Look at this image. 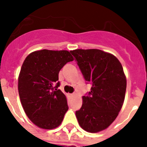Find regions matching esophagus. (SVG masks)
Wrapping results in <instances>:
<instances>
[{
  "label": "esophagus",
  "mask_w": 147,
  "mask_h": 147,
  "mask_svg": "<svg viewBox=\"0 0 147 147\" xmlns=\"http://www.w3.org/2000/svg\"><path fill=\"white\" fill-rule=\"evenodd\" d=\"M70 97H71V98H73V97L75 96V93H70L69 94Z\"/></svg>",
  "instance_id": "34e87169"
}]
</instances>
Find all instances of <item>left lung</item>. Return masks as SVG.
Wrapping results in <instances>:
<instances>
[{
	"label": "left lung",
	"instance_id": "obj_1",
	"mask_svg": "<svg viewBox=\"0 0 147 147\" xmlns=\"http://www.w3.org/2000/svg\"><path fill=\"white\" fill-rule=\"evenodd\" d=\"M70 52L85 80L92 85L76 115L80 127L96 133L107 127L119 115L125 97L127 79L115 56L99 49H76Z\"/></svg>",
	"mask_w": 147,
	"mask_h": 147
}]
</instances>
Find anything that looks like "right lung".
Here are the masks:
<instances>
[{"instance_id": "1", "label": "right lung", "mask_w": 147, "mask_h": 147, "mask_svg": "<svg viewBox=\"0 0 147 147\" xmlns=\"http://www.w3.org/2000/svg\"><path fill=\"white\" fill-rule=\"evenodd\" d=\"M74 60L65 50L36 51L23 62L18 76L20 102L31 121L45 129L59 127L68 110L65 95L57 89L59 72Z\"/></svg>"}]
</instances>
